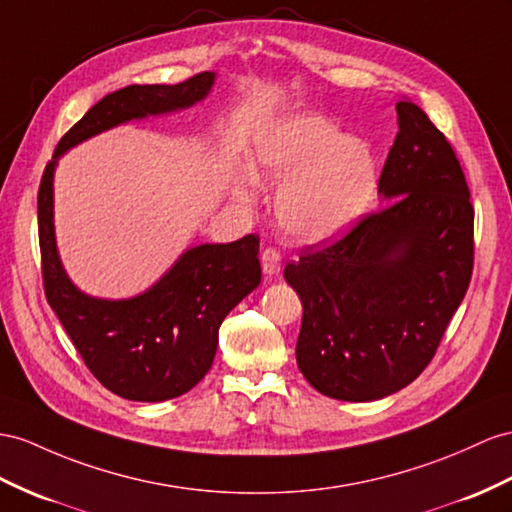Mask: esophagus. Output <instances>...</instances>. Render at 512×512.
Instances as JSON below:
<instances>
[{"label":"esophagus","mask_w":512,"mask_h":512,"mask_svg":"<svg viewBox=\"0 0 512 512\" xmlns=\"http://www.w3.org/2000/svg\"><path fill=\"white\" fill-rule=\"evenodd\" d=\"M261 270H264L268 277L281 272V253L277 248H266V251L261 253Z\"/></svg>","instance_id":"obj_1"}]
</instances>
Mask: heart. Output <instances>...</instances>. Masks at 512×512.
Wrapping results in <instances>:
<instances>
[{
  "instance_id": "b5f03b06",
  "label": "heart",
  "mask_w": 512,
  "mask_h": 512,
  "mask_svg": "<svg viewBox=\"0 0 512 512\" xmlns=\"http://www.w3.org/2000/svg\"><path fill=\"white\" fill-rule=\"evenodd\" d=\"M251 160L259 181L281 183L274 201L279 225L305 244L329 242L348 231L376 188L370 144L346 136L320 114L294 112L266 123L255 134ZM255 177L233 183L235 199H253Z\"/></svg>"
}]
</instances>
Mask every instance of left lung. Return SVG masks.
I'll return each instance as SVG.
<instances>
[{
	"mask_svg": "<svg viewBox=\"0 0 512 512\" xmlns=\"http://www.w3.org/2000/svg\"><path fill=\"white\" fill-rule=\"evenodd\" d=\"M378 179L383 209L287 264L303 303L296 363L313 389L372 402L424 372L474 268V207L456 155L411 99Z\"/></svg>",
	"mask_w": 512,
	"mask_h": 512,
	"instance_id": "obj_1",
	"label": "left lung"
}]
</instances>
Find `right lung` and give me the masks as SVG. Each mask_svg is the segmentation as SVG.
<instances>
[{
    "mask_svg": "<svg viewBox=\"0 0 512 512\" xmlns=\"http://www.w3.org/2000/svg\"><path fill=\"white\" fill-rule=\"evenodd\" d=\"M214 71L181 84H131L103 97L58 142L38 190V238L51 309L97 381L134 402L183 396L209 372L227 313L261 281L259 238L186 248L149 290L131 298L82 292L62 266L54 227V175L60 157L129 121L188 110L212 93Z\"/></svg>",
    "mask_w": 512,
    "mask_h": 512,
    "instance_id": "1",
    "label": "right lung"
}]
</instances>
